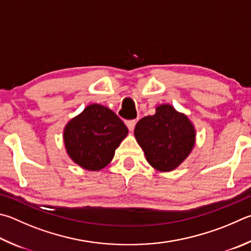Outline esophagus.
Returning a JSON list of instances; mask_svg holds the SVG:
<instances>
[{
  "label": "esophagus",
  "mask_w": 251,
  "mask_h": 251,
  "mask_svg": "<svg viewBox=\"0 0 251 251\" xmlns=\"http://www.w3.org/2000/svg\"><path fill=\"white\" fill-rule=\"evenodd\" d=\"M126 125H127V127H128V129L130 131H133L134 128H135V125H136V121H134V120L133 121H127Z\"/></svg>",
  "instance_id": "34e87169"
}]
</instances>
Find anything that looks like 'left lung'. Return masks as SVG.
Returning a JSON list of instances; mask_svg holds the SVG:
<instances>
[{
	"label": "left lung",
	"mask_w": 251,
	"mask_h": 251,
	"mask_svg": "<svg viewBox=\"0 0 251 251\" xmlns=\"http://www.w3.org/2000/svg\"><path fill=\"white\" fill-rule=\"evenodd\" d=\"M134 134L149 165L163 172L179 167L195 145L193 124L170 104H161L154 115L141 118Z\"/></svg>",
	"instance_id": "left-lung-1"
}]
</instances>
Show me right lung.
Returning <instances> with one entry per match:
<instances>
[{
    "instance_id": "right-lung-1",
    "label": "right lung",
    "mask_w": 251,
    "mask_h": 251,
    "mask_svg": "<svg viewBox=\"0 0 251 251\" xmlns=\"http://www.w3.org/2000/svg\"><path fill=\"white\" fill-rule=\"evenodd\" d=\"M127 134L126 125L115 113L91 104L66 125L63 141L72 161L83 169L99 171L112 161Z\"/></svg>"
}]
</instances>
